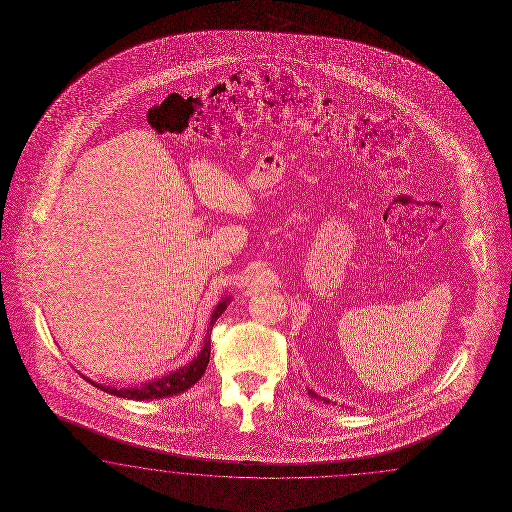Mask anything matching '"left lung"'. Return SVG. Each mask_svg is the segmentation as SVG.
Returning a JSON list of instances; mask_svg holds the SVG:
<instances>
[{"mask_svg":"<svg viewBox=\"0 0 512 512\" xmlns=\"http://www.w3.org/2000/svg\"><path fill=\"white\" fill-rule=\"evenodd\" d=\"M309 395H311V397H313V399H318V401H320V397H318L317 393H315V391H313V389H309ZM324 402H330V401H326V399H324Z\"/></svg>","mask_w":512,"mask_h":512,"instance_id":"obj_1","label":"left lung"}]
</instances>
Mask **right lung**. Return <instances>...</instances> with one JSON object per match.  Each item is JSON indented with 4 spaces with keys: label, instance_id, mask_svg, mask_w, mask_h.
<instances>
[{
    "label": "right lung",
    "instance_id": "1",
    "mask_svg": "<svg viewBox=\"0 0 512 512\" xmlns=\"http://www.w3.org/2000/svg\"><path fill=\"white\" fill-rule=\"evenodd\" d=\"M231 302L229 296L221 298L220 304L214 307L212 317H210V324H208L207 335H205V343L201 352L195 356L194 360L186 363L184 367H180L173 373L166 374L162 378H154L151 382H145L141 386L132 387H111L98 384L95 380L83 376V380H87L91 386L98 387L110 395L115 397H123V399H132V401H154V399H164V397H173L177 393L186 391L188 387L194 386L195 382L205 374L207 371L208 360H210V332L214 322L220 318L221 313L227 309V305Z\"/></svg>",
    "mask_w": 512,
    "mask_h": 512
}]
</instances>
